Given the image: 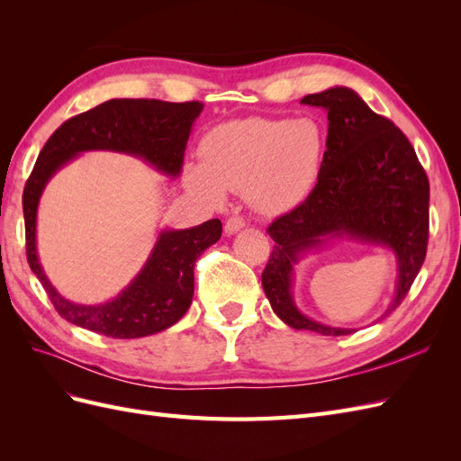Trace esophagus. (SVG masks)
I'll use <instances>...</instances> for the list:
<instances>
[{"instance_id": "34e87169", "label": "esophagus", "mask_w": 461, "mask_h": 461, "mask_svg": "<svg viewBox=\"0 0 461 461\" xmlns=\"http://www.w3.org/2000/svg\"><path fill=\"white\" fill-rule=\"evenodd\" d=\"M244 219L242 217H230L227 222H225V234L227 236H232V234H236L239 230H242L244 229Z\"/></svg>"}]
</instances>
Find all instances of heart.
<instances>
[{
    "mask_svg": "<svg viewBox=\"0 0 461 461\" xmlns=\"http://www.w3.org/2000/svg\"><path fill=\"white\" fill-rule=\"evenodd\" d=\"M325 151L315 119H234L203 136L202 163L185 167V185L212 205L225 203L229 190L265 217L286 215L312 196Z\"/></svg>",
    "mask_w": 461,
    "mask_h": 461,
    "instance_id": "obj_1",
    "label": "heart"
}]
</instances>
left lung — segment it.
I'll return each instance as SVG.
<instances>
[{
    "mask_svg": "<svg viewBox=\"0 0 461 461\" xmlns=\"http://www.w3.org/2000/svg\"><path fill=\"white\" fill-rule=\"evenodd\" d=\"M300 104L327 111L323 169L312 196L269 227L275 246L261 285L288 327L342 337L356 329L321 323L298 308L292 294L296 267L339 242L384 248L396 261V286L381 319L393 313L425 261L429 180L408 138L352 88L332 86Z\"/></svg>",
    "mask_w": 461,
    "mask_h": 461,
    "instance_id": "1",
    "label": "left lung"
}]
</instances>
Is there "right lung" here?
I'll return each mask as SVG.
<instances>
[{
	"label": "right lung",
	"mask_w": 461,
	"mask_h": 461,
	"mask_svg": "<svg viewBox=\"0 0 461 461\" xmlns=\"http://www.w3.org/2000/svg\"><path fill=\"white\" fill-rule=\"evenodd\" d=\"M203 104L159 100H109L65 121L41 148L23 192L26 258L58 313L77 327L111 339H140L173 327L194 296V263L221 239L219 219L190 229H161L151 252L115 298L78 303L59 294L38 258V205L51 176L85 151H117L142 159L158 173L176 178L185 149Z\"/></svg>",
	"instance_id": "right-lung-1"
}]
</instances>
